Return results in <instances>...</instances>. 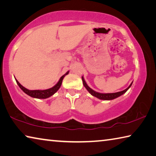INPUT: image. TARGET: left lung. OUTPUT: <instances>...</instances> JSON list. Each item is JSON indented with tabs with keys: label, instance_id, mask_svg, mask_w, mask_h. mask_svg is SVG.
I'll use <instances>...</instances> for the list:
<instances>
[{
	"label": "left lung",
	"instance_id": "obj_1",
	"mask_svg": "<svg viewBox=\"0 0 156 156\" xmlns=\"http://www.w3.org/2000/svg\"><path fill=\"white\" fill-rule=\"evenodd\" d=\"M82 80H83V83L84 87L87 89V90L89 92V94L92 95L93 96L96 97L97 98H98L100 100H113V99L122 96V94H125V92L127 91L129 88L131 87V86L132 85V83H133V82H132L130 85H129L127 88L125 89V90H123V91H119V92H116V93L102 94V93H99V92H97L96 91H94V90H93V89L89 87L87 85V83L85 82V80H84L83 76H82Z\"/></svg>",
	"mask_w": 156,
	"mask_h": 156
}]
</instances>
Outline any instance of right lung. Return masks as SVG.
Instances as JSON below:
<instances>
[{"label": "right lung", "instance_id": "obj_1", "mask_svg": "<svg viewBox=\"0 0 156 156\" xmlns=\"http://www.w3.org/2000/svg\"><path fill=\"white\" fill-rule=\"evenodd\" d=\"M69 72L68 71V72L66 73L65 74L61 76L60 78V80H58V83L55 84L53 87L50 88V89H44V90H30V89H26L23 85H21L19 82H18L16 78H15V80H16V83L18 84V85L19 86V87L22 89V90L24 91L26 94H27L28 96L34 98L45 99V98H49L50 96H53V95H54L58 90L60 87V86H61V84H62V82L63 78H64V77L66 75L68 74Z\"/></svg>", "mask_w": 156, "mask_h": 156}]
</instances>
